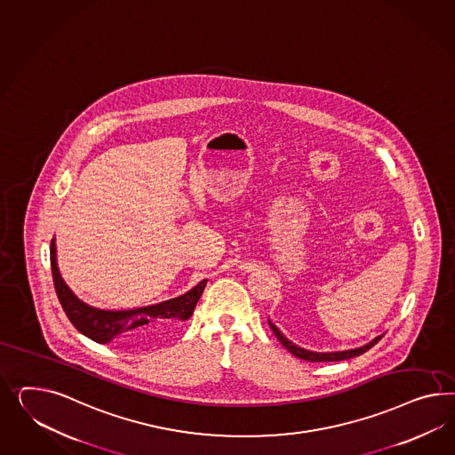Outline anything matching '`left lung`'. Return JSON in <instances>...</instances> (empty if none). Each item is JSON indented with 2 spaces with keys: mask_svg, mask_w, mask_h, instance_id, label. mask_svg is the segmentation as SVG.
<instances>
[{
  "mask_svg": "<svg viewBox=\"0 0 455 455\" xmlns=\"http://www.w3.org/2000/svg\"><path fill=\"white\" fill-rule=\"evenodd\" d=\"M269 325H271V329H273L274 336L279 339V342L286 347L287 351L291 352L292 355H296L299 359H304V361H311V363H334V361H344V359H351V357H357V355H361L365 351H369L371 347H374L377 342L380 340V339L384 338V334L382 336H377L376 339H372L369 344H365L363 347H357V349H349V351H338V352H314L307 351V349H304V347H299L296 346L294 342H291L289 339L277 329V325H274L271 321H269Z\"/></svg>",
  "mask_w": 455,
  "mask_h": 455,
  "instance_id": "8db88e82",
  "label": "left lung"
}]
</instances>
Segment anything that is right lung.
Masks as SVG:
<instances>
[{
    "instance_id": "add662e5",
    "label": "right lung",
    "mask_w": 455,
    "mask_h": 455,
    "mask_svg": "<svg viewBox=\"0 0 455 455\" xmlns=\"http://www.w3.org/2000/svg\"><path fill=\"white\" fill-rule=\"evenodd\" d=\"M50 258L54 289L68 319L81 334L92 339L98 344H108L113 340L138 349L157 344L161 339L174 332L181 323L191 317L196 304L208 283V279H203L186 294L157 302L153 306L121 311L100 309L81 300L66 284L58 269L54 237L50 246Z\"/></svg>"
}]
</instances>
